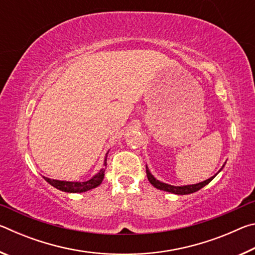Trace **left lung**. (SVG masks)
<instances>
[{"mask_svg":"<svg viewBox=\"0 0 255 255\" xmlns=\"http://www.w3.org/2000/svg\"><path fill=\"white\" fill-rule=\"evenodd\" d=\"M225 166V164H224L223 167ZM223 167L221 170L218 171V173L223 170ZM146 173H147V178L148 181L150 182V184L154 185L156 189L159 190H163V191H167V192H171V193H174V195H189V193H193L198 191V190H200L201 188H204L205 185L208 184L211 180H213L216 175L211 176V178L207 179L205 181H202V182L199 183H196V184H189V185H171V184H167V183H164L161 182V181H158L154 178V175L150 173L149 170H148V166L146 165Z\"/></svg>","mask_w":255,"mask_h":255,"instance_id":"8db88e82","label":"left lung"}]
</instances>
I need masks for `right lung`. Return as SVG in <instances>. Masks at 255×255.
<instances>
[{"label": "right lung", "mask_w": 255, "mask_h": 255, "mask_svg": "<svg viewBox=\"0 0 255 255\" xmlns=\"http://www.w3.org/2000/svg\"><path fill=\"white\" fill-rule=\"evenodd\" d=\"M107 156L108 153L106 154L105 157V163L103 165H107ZM105 169H101L98 172L96 175H93L91 179L88 181H84V182H76V181H60V180H54L49 179L44 176V179L48 182L50 185H53L54 188L60 190V191L64 192H70V193H80V192H85L88 190H91L97 188L98 185L102 183V180L105 178Z\"/></svg>", "instance_id": "1"}]
</instances>
